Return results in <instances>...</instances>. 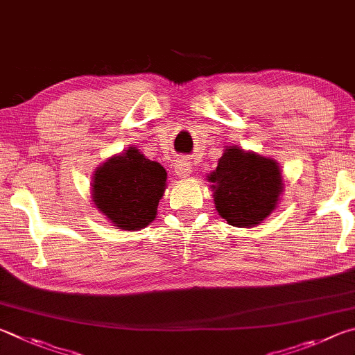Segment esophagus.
Segmentation results:
<instances>
[{
  "instance_id": "34e87169",
  "label": "esophagus",
  "mask_w": 355,
  "mask_h": 355,
  "mask_svg": "<svg viewBox=\"0 0 355 355\" xmlns=\"http://www.w3.org/2000/svg\"><path fill=\"white\" fill-rule=\"evenodd\" d=\"M174 170H176V174L179 178H187L189 174L191 173V165H190L189 160L179 159L176 162V165H174Z\"/></svg>"
}]
</instances>
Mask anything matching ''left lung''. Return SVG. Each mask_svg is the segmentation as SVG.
I'll return each mask as SVG.
<instances>
[{"label": "left lung", "mask_w": 355, "mask_h": 355, "mask_svg": "<svg viewBox=\"0 0 355 355\" xmlns=\"http://www.w3.org/2000/svg\"><path fill=\"white\" fill-rule=\"evenodd\" d=\"M209 182L218 214L237 227L262 223L276 209L284 185L275 160L240 148L226 149Z\"/></svg>", "instance_id": "left-lung-1"}]
</instances>
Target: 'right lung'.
<instances>
[{
	"instance_id": "add662e5",
	"label": "right lung",
	"mask_w": 355,
	"mask_h": 355,
	"mask_svg": "<svg viewBox=\"0 0 355 355\" xmlns=\"http://www.w3.org/2000/svg\"><path fill=\"white\" fill-rule=\"evenodd\" d=\"M165 182V168L130 148L98 168L93 201L114 226L137 231L155 218Z\"/></svg>"
}]
</instances>
